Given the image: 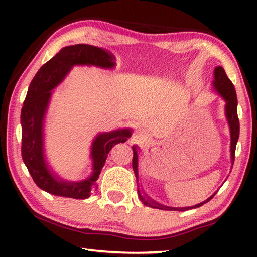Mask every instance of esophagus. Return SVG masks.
Listing matches in <instances>:
<instances>
[{"instance_id": "esophagus-1", "label": "esophagus", "mask_w": 257, "mask_h": 257, "mask_svg": "<svg viewBox=\"0 0 257 257\" xmlns=\"http://www.w3.org/2000/svg\"><path fill=\"white\" fill-rule=\"evenodd\" d=\"M146 133L144 132V130H137L136 133L134 134V139H136V141H144V139L146 138Z\"/></svg>"}]
</instances>
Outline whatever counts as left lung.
Listing matches in <instances>:
<instances>
[{
	"instance_id": "left-lung-1",
	"label": "left lung",
	"mask_w": 257,
	"mask_h": 257,
	"mask_svg": "<svg viewBox=\"0 0 257 257\" xmlns=\"http://www.w3.org/2000/svg\"><path fill=\"white\" fill-rule=\"evenodd\" d=\"M213 85H214V88L217 93H219L221 96H222L225 99V114H227V119L230 125V133H231V161L233 164L234 161V153H236V145L239 138V119H238V113H237V94H236V89H234V86L231 82V80L229 79L227 73H225L224 69L222 67H216L214 70V81H213ZM134 151V158H133V169L135 172V176H136L137 180H138V155H137V147L134 146L133 147ZM216 194V193H215ZM214 194V195H215ZM214 195H212L210 198H207L205 202H203L198 205L191 206L189 208H194V207H199L202 206L203 204L207 203L210 199L214 197ZM138 196L139 199L145 204L147 206L154 207V208H167V210H179V211H185V210H189L188 207H182V208H176V207H167L163 205H160L159 203H156L154 201H152L150 198H144L142 196L141 191L138 189Z\"/></svg>"
}]
</instances>
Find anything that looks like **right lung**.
I'll return each mask as SVG.
<instances>
[{
    "label": "right lung",
    "mask_w": 257,
    "mask_h": 257,
    "mask_svg": "<svg viewBox=\"0 0 257 257\" xmlns=\"http://www.w3.org/2000/svg\"><path fill=\"white\" fill-rule=\"evenodd\" d=\"M114 55L107 50L88 44L63 47L40 70L30 82L21 108V156L28 171L41 189L56 196L85 199L97 189V179L105 164L107 154L119 143L132 136V130L122 129L98 135L93 142V175L80 182L60 180L49 171L43 154V119L51 97L73 66H96L111 69L115 66Z\"/></svg>",
    "instance_id": "right-lung-1"
}]
</instances>
